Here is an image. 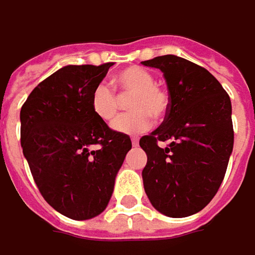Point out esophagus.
I'll return each instance as SVG.
<instances>
[{"mask_svg": "<svg viewBox=\"0 0 255 255\" xmlns=\"http://www.w3.org/2000/svg\"><path fill=\"white\" fill-rule=\"evenodd\" d=\"M132 145H133L134 147L139 145V139H137V137H132Z\"/></svg>", "mask_w": 255, "mask_h": 255, "instance_id": "34e87169", "label": "esophagus"}]
</instances>
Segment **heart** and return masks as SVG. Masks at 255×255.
Segmentation results:
<instances>
[{"mask_svg": "<svg viewBox=\"0 0 255 255\" xmlns=\"http://www.w3.org/2000/svg\"><path fill=\"white\" fill-rule=\"evenodd\" d=\"M115 82L121 95L130 97L128 106L130 113L122 115L113 122V129L119 133H145L152 126L153 118H162L169 108V96L155 83V77L142 67H128L118 73ZM119 96L106 83H100L92 95V110L105 123H110L119 112Z\"/></svg>", "mask_w": 255, "mask_h": 255, "instance_id": "obj_1", "label": "heart"}]
</instances>
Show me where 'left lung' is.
Here are the masks:
<instances>
[{
    "label": "left lung",
    "instance_id": "1",
    "mask_svg": "<svg viewBox=\"0 0 255 255\" xmlns=\"http://www.w3.org/2000/svg\"><path fill=\"white\" fill-rule=\"evenodd\" d=\"M142 63L162 70L169 92L162 125L139 140L147 155L145 192L162 214L189 217L223 184L234 145L231 100L210 71L189 60L166 54Z\"/></svg>",
    "mask_w": 255,
    "mask_h": 255
}]
</instances>
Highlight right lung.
<instances>
[{
	"mask_svg": "<svg viewBox=\"0 0 255 255\" xmlns=\"http://www.w3.org/2000/svg\"><path fill=\"white\" fill-rule=\"evenodd\" d=\"M113 63L60 69L24 102L21 147L45 201L71 220L103 212L132 142L92 110V95Z\"/></svg>",
	"mask_w": 255,
	"mask_h": 255,
	"instance_id": "1",
	"label": "right lung"
}]
</instances>
